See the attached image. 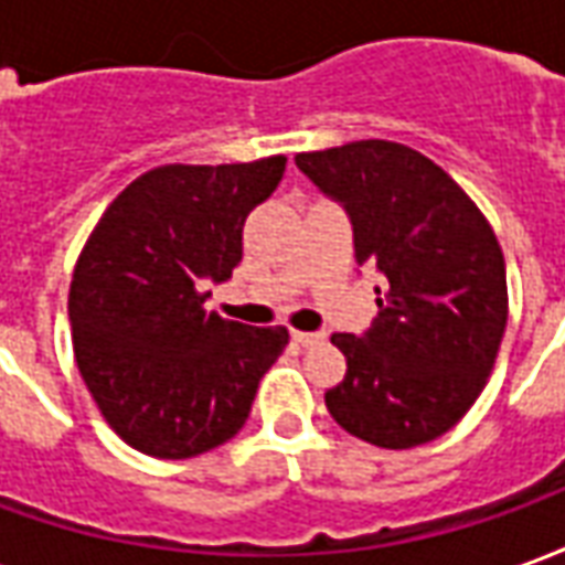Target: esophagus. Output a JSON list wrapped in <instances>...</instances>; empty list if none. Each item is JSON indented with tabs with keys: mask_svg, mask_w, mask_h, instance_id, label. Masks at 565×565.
Returning a JSON list of instances; mask_svg holds the SVG:
<instances>
[{
	"mask_svg": "<svg viewBox=\"0 0 565 565\" xmlns=\"http://www.w3.org/2000/svg\"><path fill=\"white\" fill-rule=\"evenodd\" d=\"M290 339H294L296 344H302V348H308V344L323 342V332H299V330H294V332H290Z\"/></svg>",
	"mask_w": 565,
	"mask_h": 565,
	"instance_id": "34e87169",
	"label": "esophagus"
}]
</instances>
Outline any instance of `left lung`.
I'll use <instances>...</instances> for the list:
<instances>
[{"instance_id": "8db88e82", "label": "left lung", "mask_w": 565, "mask_h": 565, "mask_svg": "<svg viewBox=\"0 0 565 565\" xmlns=\"http://www.w3.org/2000/svg\"><path fill=\"white\" fill-rule=\"evenodd\" d=\"M296 166L344 205L356 263L387 278L372 327L332 335L348 372L323 396L330 415L375 448L445 436L484 391L509 323L490 223L441 166L396 141L296 153Z\"/></svg>"}]
</instances>
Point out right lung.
Listing matches in <instances>:
<instances>
[{
	"instance_id": "add662e5",
	"label": "right lung",
	"mask_w": 565,
	"mask_h": 565,
	"mask_svg": "<svg viewBox=\"0 0 565 565\" xmlns=\"http://www.w3.org/2000/svg\"><path fill=\"white\" fill-rule=\"evenodd\" d=\"M287 157L150 169L105 209L68 287L75 363L108 426L160 460L233 438L287 327L205 311V284L242 259L250 211L275 193Z\"/></svg>"
}]
</instances>
